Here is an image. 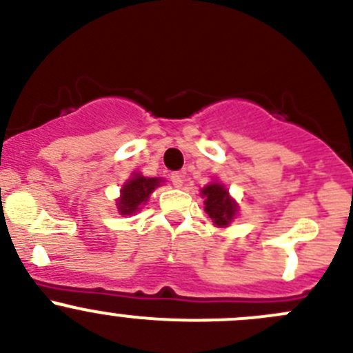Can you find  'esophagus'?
Wrapping results in <instances>:
<instances>
[{"label": "esophagus", "mask_w": 353, "mask_h": 353, "mask_svg": "<svg viewBox=\"0 0 353 353\" xmlns=\"http://www.w3.org/2000/svg\"><path fill=\"white\" fill-rule=\"evenodd\" d=\"M183 181H184V177H183V174H181V172H172V174H170V183L174 184V188H181V186H183Z\"/></svg>", "instance_id": "1"}]
</instances>
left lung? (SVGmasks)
Returning <instances> with one entry per match:
<instances>
[{
    "label": "left lung",
    "mask_w": 353,
    "mask_h": 353,
    "mask_svg": "<svg viewBox=\"0 0 353 353\" xmlns=\"http://www.w3.org/2000/svg\"><path fill=\"white\" fill-rule=\"evenodd\" d=\"M201 196L205 198V212L208 213L216 227H227L239 212V206L230 198L229 191L223 184H206L201 190Z\"/></svg>",
    "instance_id": "obj_1"
}]
</instances>
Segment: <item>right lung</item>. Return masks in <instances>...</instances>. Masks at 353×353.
I'll return each instance as SVG.
<instances>
[{
  "label": "right lung",
  "mask_w": 353,
  "mask_h": 353,
  "mask_svg": "<svg viewBox=\"0 0 353 353\" xmlns=\"http://www.w3.org/2000/svg\"><path fill=\"white\" fill-rule=\"evenodd\" d=\"M160 177H145L140 172H134L121 188V198L117 199V212L121 215H133L141 205L148 201L150 194L157 186H160Z\"/></svg>",
  "instance_id": "right-lung-1"
}]
</instances>
